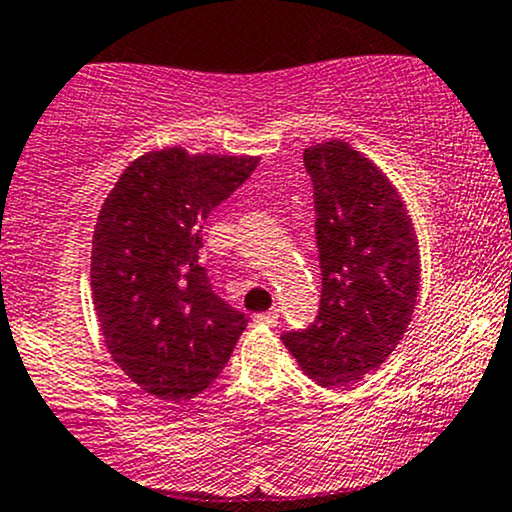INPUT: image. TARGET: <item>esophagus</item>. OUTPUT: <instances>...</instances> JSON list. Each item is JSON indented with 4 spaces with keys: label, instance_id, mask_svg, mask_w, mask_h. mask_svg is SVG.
<instances>
[{
    "label": "esophagus",
    "instance_id": "34e87169",
    "mask_svg": "<svg viewBox=\"0 0 512 512\" xmlns=\"http://www.w3.org/2000/svg\"><path fill=\"white\" fill-rule=\"evenodd\" d=\"M278 317H280L278 309H271V312H266V314H258L256 321H258V324H263V326H275V324H278Z\"/></svg>",
    "mask_w": 512,
    "mask_h": 512
}]
</instances>
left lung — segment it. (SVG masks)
I'll list each match as a JSON object with an SVG mask.
<instances>
[{"label":"left lung","instance_id":"1","mask_svg":"<svg viewBox=\"0 0 512 512\" xmlns=\"http://www.w3.org/2000/svg\"><path fill=\"white\" fill-rule=\"evenodd\" d=\"M317 208L319 317L285 333L287 350L321 387L360 382L409 329L421 287L416 227L389 176L343 140L304 149Z\"/></svg>","mask_w":512,"mask_h":512}]
</instances>
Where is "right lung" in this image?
<instances>
[{"label":"right lung","instance_id":"add662e5","mask_svg":"<svg viewBox=\"0 0 512 512\" xmlns=\"http://www.w3.org/2000/svg\"><path fill=\"white\" fill-rule=\"evenodd\" d=\"M258 157L164 147L130 162L103 200L91 239V295L103 343L140 389L188 401L208 389L246 317L200 266L203 222Z\"/></svg>","mask_w":512,"mask_h":512}]
</instances>
